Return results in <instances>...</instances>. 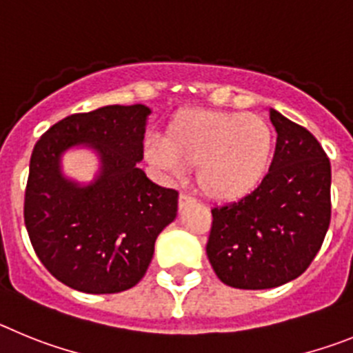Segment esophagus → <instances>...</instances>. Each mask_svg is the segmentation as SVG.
I'll return each mask as SVG.
<instances>
[{
    "label": "esophagus",
    "mask_w": 353,
    "mask_h": 353,
    "mask_svg": "<svg viewBox=\"0 0 353 353\" xmlns=\"http://www.w3.org/2000/svg\"><path fill=\"white\" fill-rule=\"evenodd\" d=\"M191 203H194V198H192V196H187V194H180L179 196V208L180 210H182V208H185L187 205H191Z\"/></svg>",
    "instance_id": "34e87169"
}]
</instances>
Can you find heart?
I'll use <instances>...</instances> for the list:
<instances>
[{
    "mask_svg": "<svg viewBox=\"0 0 353 353\" xmlns=\"http://www.w3.org/2000/svg\"><path fill=\"white\" fill-rule=\"evenodd\" d=\"M276 134L256 113L208 108L180 109L164 138L146 143L159 170L180 176L196 168L199 191L214 201H239L258 191L272 170Z\"/></svg>",
    "mask_w": 353,
    "mask_h": 353,
    "instance_id": "heart-1",
    "label": "heart"
}]
</instances>
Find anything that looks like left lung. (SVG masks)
Here are the masks:
<instances>
[{
  "mask_svg": "<svg viewBox=\"0 0 353 353\" xmlns=\"http://www.w3.org/2000/svg\"><path fill=\"white\" fill-rule=\"evenodd\" d=\"M277 130L272 170L258 191L212 208L207 256L240 290L276 288L301 276L330 223V162L305 127L270 109Z\"/></svg>",
  "mask_w": 353,
  "mask_h": 353,
  "instance_id": "left-lung-1",
  "label": "left lung"
}]
</instances>
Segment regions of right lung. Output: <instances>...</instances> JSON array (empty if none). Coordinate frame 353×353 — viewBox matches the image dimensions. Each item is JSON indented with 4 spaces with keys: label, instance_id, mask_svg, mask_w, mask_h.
Instances as JSON below:
<instances>
[{
    "label": "right lung",
    "instance_id": "1",
    "mask_svg": "<svg viewBox=\"0 0 353 353\" xmlns=\"http://www.w3.org/2000/svg\"><path fill=\"white\" fill-rule=\"evenodd\" d=\"M148 114L143 104L70 114L33 148L24 224L43 267L77 292L118 293L138 285L159 233L176 217L179 192L138 168ZM81 142L103 159L101 176L88 188L59 173V155Z\"/></svg>",
    "mask_w": 353,
    "mask_h": 353
}]
</instances>
